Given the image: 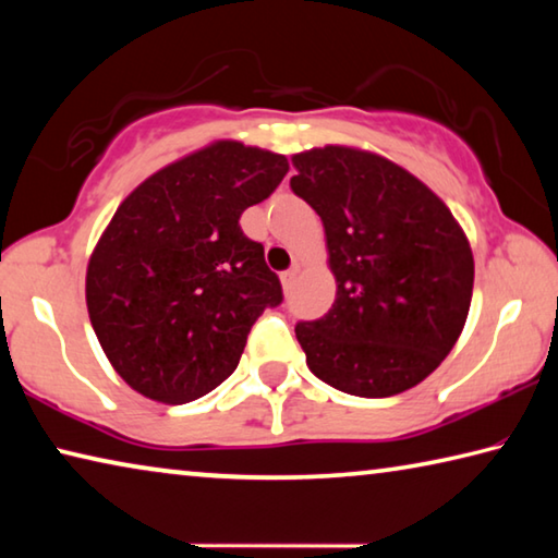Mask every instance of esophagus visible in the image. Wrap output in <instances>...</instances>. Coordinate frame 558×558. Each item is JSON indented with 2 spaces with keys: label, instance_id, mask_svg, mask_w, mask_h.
<instances>
[{
  "label": "esophagus",
  "instance_id": "obj_1",
  "mask_svg": "<svg viewBox=\"0 0 558 558\" xmlns=\"http://www.w3.org/2000/svg\"><path fill=\"white\" fill-rule=\"evenodd\" d=\"M298 270H300V266H295V268H290V270L282 272V276H280L282 290H290V288H292V282H295V278H298Z\"/></svg>",
  "mask_w": 558,
  "mask_h": 558
}]
</instances>
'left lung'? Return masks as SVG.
<instances>
[{
  "label": "left lung",
  "instance_id": "obj_1",
  "mask_svg": "<svg viewBox=\"0 0 558 558\" xmlns=\"http://www.w3.org/2000/svg\"><path fill=\"white\" fill-rule=\"evenodd\" d=\"M292 167L337 280L329 313L295 327L310 372L362 399L413 389L465 327L475 280L465 231L418 177L369 149L313 147Z\"/></svg>",
  "mask_w": 558,
  "mask_h": 558
}]
</instances>
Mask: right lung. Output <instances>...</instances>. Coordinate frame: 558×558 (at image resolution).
<instances>
[{
    "mask_svg": "<svg viewBox=\"0 0 558 558\" xmlns=\"http://www.w3.org/2000/svg\"><path fill=\"white\" fill-rule=\"evenodd\" d=\"M288 169L286 155L216 140L122 199L90 253L86 305L130 389L186 403L233 374L253 323L282 300L239 219Z\"/></svg>",
    "mask_w": 558,
    "mask_h": 558,
    "instance_id": "1",
    "label": "right lung"
}]
</instances>
